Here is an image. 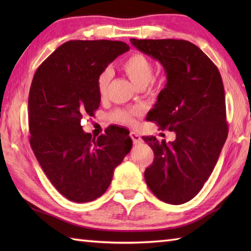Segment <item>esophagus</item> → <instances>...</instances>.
<instances>
[{
    "instance_id": "34e87169",
    "label": "esophagus",
    "mask_w": 251,
    "mask_h": 251,
    "mask_svg": "<svg viewBox=\"0 0 251 251\" xmlns=\"http://www.w3.org/2000/svg\"><path fill=\"white\" fill-rule=\"evenodd\" d=\"M129 136H130V138L132 139V142H134V145H140V143L143 142L142 138L138 134H136V132H130Z\"/></svg>"
}]
</instances>
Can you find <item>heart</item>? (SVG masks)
<instances>
[{
	"label": "heart",
	"mask_w": 251,
	"mask_h": 251,
	"mask_svg": "<svg viewBox=\"0 0 251 251\" xmlns=\"http://www.w3.org/2000/svg\"><path fill=\"white\" fill-rule=\"evenodd\" d=\"M122 69L138 88H145L153 78L154 66L152 61L139 52H135L127 57L122 63ZM110 78L111 73L108 70H104L99 74L97 78V89L101 97L106 94ZM137 115L138 112L135 110H116L111 114V119L120 124L135 126Z\"/></svg>",
	"instance_id": "obj_1"
}]
</instances>
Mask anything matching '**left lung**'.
Masks as SVG:
<instances>
[{"mask_svg": "<svg viewBox=\"0 0 251 251\" xmlns=\"http://www.w3.org/2000/svg\"><path fill=\"white\" fill-rule=\"evenodd\" d=\"M130 43L164 67L167 83L148 120L176 134L168 143L153 136L143 138L154 152L146 182L158 200L184 204L209 178L227 137L220 72L189 41L130 39Z\"/></svg>", "mask_w": 251, "mask_h": 251, "instance_id": "left-lung-1", "label": "left lung"}]
</instances>
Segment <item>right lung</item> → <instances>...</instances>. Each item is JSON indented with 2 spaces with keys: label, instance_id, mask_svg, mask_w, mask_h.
Returning <instances> with one entry per match:
<instances>
[{
  "label": "right lung",
  "instance_id": "right-lung-1",
  "mask_svg": "<svg viewBox=\"0 0 251 251\" xmlns=\"http://www.w3.org/2000/svg\"><path fill=\"white\" fill-rule=\"evenodd\" d=\"M129 50L121 41H69L37 68L29 93L30 146L52 185L68 200L102 195L132 147L129 131L114 127L92 137L81 120L99 108V74Z\"/></svg>",
  "mask_w": 251,
  "mask_h": 251
}]
</instances>
